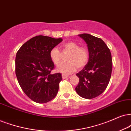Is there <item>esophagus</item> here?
<instances>
[{
    "mask_svg": "<svg viewBox=\"0 0 131 131\" xmlns=\"http://www.w3.org/2000/svg\"><path fill=\"white\" fill-rule=\"evenodd\" d=\"M68 77V76L67 75H64V74H62V79H67V78Z\"/></svg>",
    "mask_w": 131,
    "mask_h": 131,
    "instance_id": "34e87169",
    "label": "esophagus"
}]
</instances>
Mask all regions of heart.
<instances>
[{"label":"heart","mask_w":131,"mask_h":131,"mask_svg":"<svg viewBox=\"0 0 131 131\" xmlns=\"http://www.w3.org/2000/svg\"><path fill=\"white\" fill-rule=\"evenodd\" d=\"M63 52L69 53L67 57L68 62L60 64L57 68V71L64 75H68L75 72L77 67L82 68L88 61V51L85 48L80 47L77 43L68 42L62 46ZM51 61L56 65H59L62 62V53L57 48H52L49 52Z\"/></svg>","instance_id":"obj_1"}]
</instances>
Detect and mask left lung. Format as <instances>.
I'll use <instances>...</instances> for the list:
<instances>
[{
	"label": "left lung",
	"instance_id": "obj_1",
	"mask_svg": "<svg viewBox=\"0 0 131 131\" xmlns=\"http://www.w3.org/2000/svg\"><path fill=\"white\" fill-rule=\"evenodd\" d=\"M86 43L89 52L88 63L76 75L79 83L75 91L84 99H91L105 91L111 77L112 57L103 40L89 34H79Z\"/></svg>",
	"mask_w": 131,
	"mask_h": 131
}]
</instances>
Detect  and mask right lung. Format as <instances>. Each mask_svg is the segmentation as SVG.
Listing matches in <instances>:
<instances>
[{
  "mask_svg": "<svg viewBox=\"0 0 131 131\" xmlns=\"http://www.w3.org/2000/svg\"><path fill=\"white\" fill-rule=\"evenodd\" d=\"M62 40L61 38L36 36L25 43L16 54V74L18 82L25 94L38 103L52 100L59 91L62 74H51L54 64L49 57V52Z\"/></svg>",
  "mask_w": 131,
  "mask_h": 131,
  "instance_id": "1",
  "label": "right lung"
}]
</instances>
